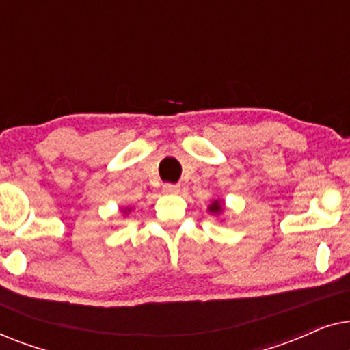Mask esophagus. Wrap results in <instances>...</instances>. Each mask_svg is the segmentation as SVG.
I'll list each match as a JSON object with an SVG mask.
<instances>
[{
  "label": "esophagus",
  "mask_w": 350,
  "mask_h": 350,
  "mask_svg": "<svg viewBox=\"0 0 350 350\" xmlns=\"http://www.w3.org/2000/svg\"><path fill=\"white\" fill-rule=\"evenodd\" d=\"M162 191H164L165 194H178L180 193V186L174 185V183H165L164 186H162Z\"/></svg>",
  "instance_id": "34e87169"
}]
</instances>
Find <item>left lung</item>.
Here are the masks:
<instances>
[{
  "mask_svg": "<svg viewBox=\"0 0 350 350\" xmlns=\"http://www.w3.org/2000/svg\"><path fill=\"white\" fill-rule=\"evenodd\" d=\"M208 212H210V213H213V215H219V213H223V200L215 199L213 202L208 205Z\"/></svg>",
  "mask_w": 350,
  "mask_h": 350,
  "instance_id": "1",
  "label": "left lung"
}]
</instances>
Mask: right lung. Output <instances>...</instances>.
<instances>
[{
	"instance_id": "obj_1",
	"label": "right lung",
	"mask_w": 350,
	"mask_h": 350,
	"mask_svg": "<svg viewBox=\"0 0 350 350\" xmlns=\"http://www.w3.org/2000/svg\"><path fill=\"white\" fill-rule=\"evenodd\" d=\"M127 212H131V208H126V210H124V213H127Z\"/></svg>"
}]
</instances>
